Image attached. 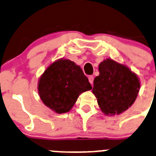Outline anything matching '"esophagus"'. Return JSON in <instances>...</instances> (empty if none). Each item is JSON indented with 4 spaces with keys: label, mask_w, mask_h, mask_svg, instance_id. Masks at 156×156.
I'll return each mask as SVG.
<instances>
[{
    "label": "esophagus",
    "mask_w": 156,
    "mask_h": 156,
    "mask_svg": "<svg viewBox=\"0 0 156 156\" xmlns=\"http://www.w3.org/2000/svg\"><path fill=\"white\" fill-rule=\"evenodd\" d=\"M88 80H89V82H90L91 84H93V82H94V77L92 76V75H90V76L88 77Z\"/></svg>",
    "instance_id": "obj_1"
}]
</instances>
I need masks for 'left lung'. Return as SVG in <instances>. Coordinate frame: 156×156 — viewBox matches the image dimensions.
I'll return each mask as SVG.
<instances>
[{"label":"left lung","mask_w":156,"mask_h":156,"mask_svg":"<svg viewBox=\"0 0 156 156\" xmlns=\"http://www.w3.org/2000/svg\"><path fill=\"white\" fill-rule=\"evenodd\" d=\"M92 92L103 113L120 114L132 106L140 88L139 78L124 65L107 58L99 65Z\"/></svg>","instance_id":"obj_1"}]
</instances>
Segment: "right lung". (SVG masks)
Instances as JSON below:
<instances>
[{
	"instance_id": "obj_1",
	"label": "right lung",
	"mask_w": 156,
	"mask_h": 156,
	"mask_svg": "<svg viewBox=\"0 0 156 156\" xmlns=\"http://www.w3.org/2000/svg\"><path fill=\"white\" fill-rule=\"evenodd\" d=\"M91 88L80 66L63 58L50 65L38 84V91L43 102L57 113L69 112L78 96Z\"/></svg>"
}]
</instances>
